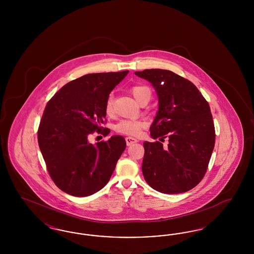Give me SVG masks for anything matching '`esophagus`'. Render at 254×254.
Returning <instances> with one entry per match:
<instances>
[{
	"label": "esophagus",
	"instance_id": "34e87169",
	"mask_svg": "<svg viewBox=\"0 0 254 254\" xmlns=\"http://www.w3.org/2000/svg\"><path fill=\"white\" fill-rule=\"evenodd\" d=\"M126 142H127V145H131L135 144V143H137L138 140L135 139V138H132V137H126Z\"/></svg>",
	"mask_w": 254,
	"mask_h": 254
}]
</instances>
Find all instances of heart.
<instances>
[{"label":"heart","mask_w":254,"mask_h":254,"mask_svg":"<svg viewBox=\"0 0 254 254\" xmlns=\"http://www.w3.org/2000/svg\"><path fill=\"white\" fill-rule=\"evenodd\" d=\"M130 93L135 98V100L141 104L142 102H148L151 98L150 88L145 85H135L130 88ZM105 112L108 116L113 115V98L109 96L105 104ZM146 123L144 120L136 119H125L119 122L115 126L116 132L128 135V136H138L142 129L145 127Z\"/></svg>","instance_id":"b5f03b06"}]
</instances>
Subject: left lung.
I'll return each mask as SVG.
<instances>
[{
    "mask_svg": "<svg viewBox=\"0 0 254 254\" xmlns=\"http://www.w3.org/2000/svg\"><path fill=\"white\" fill-rule=\"evenodd\" d=\"M135 74L150 82L157 91L159 110L145 142L142 171L155 190L182 193L196 187L205 176L215 145L210 108L195 85L166 69H145Z\"/></svg>",
    "mask_w": 254,
    "mask_h": 254,
    "instance_id": "8db88e82",
    "label": "left lung"
}]
</instances>
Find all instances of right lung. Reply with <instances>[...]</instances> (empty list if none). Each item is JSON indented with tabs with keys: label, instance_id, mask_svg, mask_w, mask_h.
<instances>
[{
	"label": "right lung",
	"instance_id": "add662e5",
	"mask_svg": "<svg viewBox=\"0 0 254 254\" xmlns=\"http://www.w3.org/2000/svg\"><path fill=\"white\" fill-rule=\"evenodd\" d=\"M91 73L64 85L49 100L38 128V143L49 176L65 193L85 197L109 181L127 143L112 136L96 145L88 137L107 136L105 104L110 91L127 75Z\"/></svg>",
	"mask_w": 254,
	"mask_h": 254
}]
</instances>
